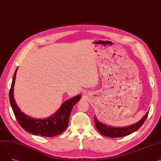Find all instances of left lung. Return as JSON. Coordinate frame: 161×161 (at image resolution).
<instances>
[{"instance_id":"left-lung-1","label":"left lung","mask_w":161,"mask_h":161,"mask_svg":"<svg viewBox=\"0 0 161 161\" xmlns=\"http://www.w3.org/2000/svg\"><path fill=\"white\" fill-rule=\"evenodd\" d=\"M149 112H147L144 117H143L142 119L138 123L132 125L130 126H125V127H112L103 124L97 119L95 117V123L96 129L98 131L102 134L104 136L109 138H119L123 136H126L127 135L130 134L131 133L137 130L140 126L144 123L146 118L148 115Z\"/></svg>"}]
</instances>
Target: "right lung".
<instances>
[{"instance_id": "obj_1", "label": "right lung", "mask_w": 161, "mask_h": 161, "mask_svg": "<svg viewBox=\"0 0 161 161\" xmlns=\"http://www.w3.org/2000/svg\"><path fill=\"white\" fill-rule=\"evenodd\" d=\"M17 70L18 69L14 75L9 97L14 114L19 124L25 130L36 136L53 137L62 133L67 128L72 108L81 98V95H77L65 101L55 114L47 119H36L31 118L21 112L14 98V86Z\"/></svg>"}]
</instances>
